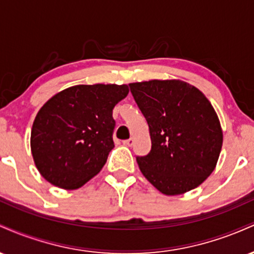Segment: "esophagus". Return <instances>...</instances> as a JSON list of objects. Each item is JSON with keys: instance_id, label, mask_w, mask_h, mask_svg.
I'll list each match as a JSON object with an SVG mask.
<instances>
[{"instance_id": "obj_1", "label": "esophagus", "mask_w": 254, "mask_h": 254, "mask_svg": "<svg viewBox=\"0 0 254 254\" xmlns=\"http://www.w3.org/2000/svg\"><path fill=\"white\" fill-rule=\"evenodd\" d=\"M123 143L127 145V147H131V145L133 144V138H129V139H127V141H124Z\"/></svg>"}]
</instances>
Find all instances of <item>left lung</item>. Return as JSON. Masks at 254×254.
I'll use <instances>...</instances> for the list:
<instances>
[{
  "mask_svg": "<svg viewBox=\"0 0 254 254\" xmlns=\"http://www.w3.org/2000/svg\"><path fill=\"white\" fill-rule=\"evenodd\" d=\"M143 113L151 150L137 156L142 174L167 196L193 190L215 170L223 142L220 121L210 101L180 80L130 83Z\"/></svg>",
  "mask_w": 254,
  "mask_h": 254,
  "instance_id": "obj_1",
  "label": "left lung"
}]
</instances>
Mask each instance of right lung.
Instances as JSON below:
<instances>
[{
  "label": "right lung",
  "mask_w": 254,
  "mask_h": 254,
  "mask_svg": "<svg viewBox=\"0 0 254 254\" xmlns=\"http://www.w3.org/2000/svg\"><path fill=\"white\" fill-rule=\"evenodd\" d=\"M127 94V84H77L43 105L32 125L31 151L44 179L75 190L97 176L115 147L112 110Z\"/></svg>",
  "instance_id": "add662e5"
}]
</instances>
